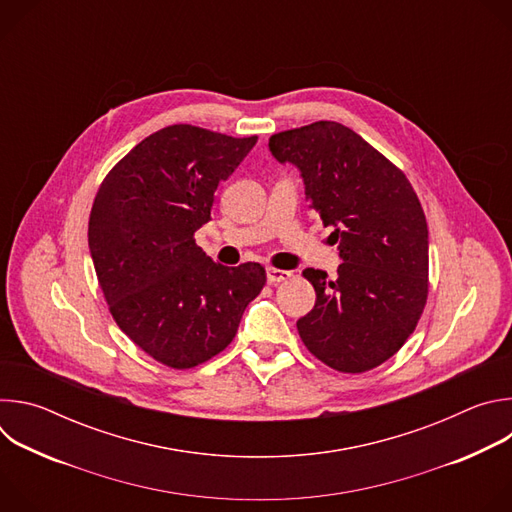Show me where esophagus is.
I'll list each match as a JSON object with an SVG mask.
<instances>
[{
  "label": "esophagus",
  "instance_id": "obj_1",
  "mask_svg": "<svg viewBox=\"0 0 512 512\" xmlns=\"http://www.w3.org/2000/svg\"><path fill=\"white\" fill-rule=\"evenodd\" d=\"M267 279H269L271 283L287 281V279H291V271H285V269H275V267H269V269H267Z\"/></svg>",
  "mask_w": 512,
  "mask_h": 512
}]
</instances>
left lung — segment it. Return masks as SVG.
<instances>
[{"label": "left lung", "mask_w": 512, "mask_h": 512, "mask_svg": "<svg viewBox=\"0 0 512 512\" xmlns=\"http://www.w3.org/2000/svg\"><path fill=\"white\" fill-rule=\"evenodd\" d=\"M269 150L300 170L342 257L334 281L304 271L316 304L298 320L300 338L334 371H371L405 344L425 308L429 241L419 198L395 164L336 121L275 133Z\"/></svg>", "instance_id": "8db88e82"}]
</instances>
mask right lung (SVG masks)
<instances>
[{
  "instance_id": "right-lung-1",
  "label": "right lung",
  "mask_w": 512,
  "mask_h": 512,
  "mask_svg": "<svg viewBox=\"0 0 512 512\" xmlns=\"http://www.w3.org/2000/svg\"><path fill=\"white\" fill-rule=\"evenodd\" d=\"M231 137L170 125L139 141L105 176L89 218V249L117 326L170 369L223 352L265 285L259 263L225 267L194 241L214 190L253 150Z\"/></svg>"
}]
</instances>
